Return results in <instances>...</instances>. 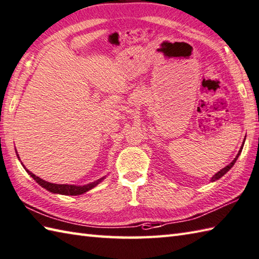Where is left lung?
I'll return each mask as SVG.
<instances>
[{
    "label": "left lung",
    "mask_w": 259,
    "mask_h": 259,
    "mask_svg": "<svg viewBox=\"0 0 259 259\" xmlns=\"http://www.w3.org/2000/svg\"><path fill=\"white\" fill-rule=\"evenodd\" d=\"M241 150H242V146L240 147V150H239V152H238V154H237V156L235 157V159H234V161H233V162H231L229 165H227L226 167H224V168H223V170H220V171H219L218 173H215V174H214V176H213L212 178H211V182H213V181H215V180H218V179H220L221 177H223V176H225V174H226L227 172H228V171L230 170V168H231V167H233V166H234V164H235V163H236L237 159H238V156L240 155V153H241Z\"/></svg>",
    "instance_id": "1"
}]
</instances>
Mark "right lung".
Segmentation results:
<instances>
[{
  "label": "right lung",
  "mask_w": 259,
  "mask_h": 259,
  "mask_svg": "<svg viewBox=\"0 0 259 259\" xmlns=\"http://www.w3.org/2000/svg\"><path fill=\"white\" fill-rule=\"evenodd\" d=\"M25 168V167H24ZM26 170V168H25ZM31 177H32L36 183H39L42 188H45L48 190L50 192L54 193H59V194H66V196H79V194H82L87 192L88 190L93 189L95 186H97L99 182H102L104 180V178L99 179V180L88 183L86 186H69V184H54L50 182H47L45 180H42L39 177L34 176L33 173H31L29 170H26Z\"/></svg>",
  "instance_id": "add662e5"
}]
</instances>
